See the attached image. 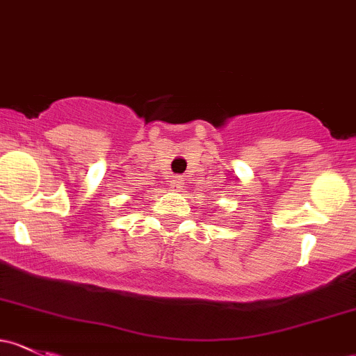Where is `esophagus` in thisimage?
<instances>
[{
    "mask_svg": "<svg viewBox=\"0 0 356 356\" xmlns=\"http://www.w3.org/2000/svg\"><path fill=\"white\" fill-rule=\"evenodd\" d=\"M182 184H184V181H182V177H172L170 181H168V186H170V189H174V191L181 189Z\"/></svg>",
    "mask_w": 356,
    "mask_h": 356,
    "instance_id": "34e87169",
    "label": "esophagus"
}]
</instances>
